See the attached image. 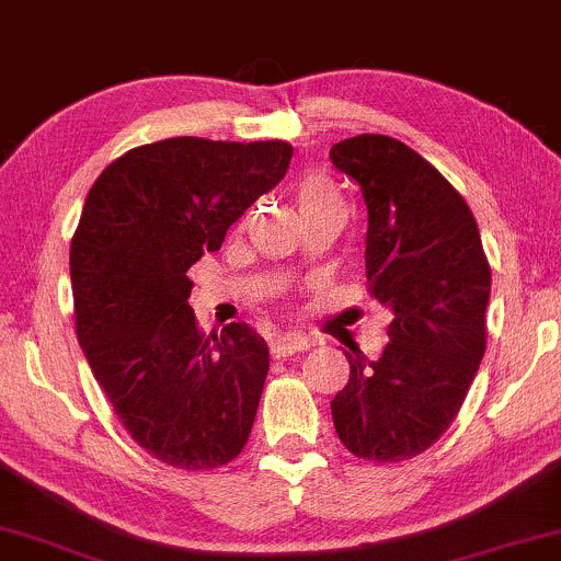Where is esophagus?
Masks as SVG:
<instances>
[{
    "label": "esophagus",
    "mask_w": 561,
    "mask_h": 561,
    "mask_svg": "<svg viewBox=\"0 0 561 561\" xmlns=\"http://www.w3.org/2000/svg\"><path fill=\"white\" fill-rule=\"evenodd\" d=\"M310 341L300 333H282L272 341V354L274 358H285L293 354H300V351H308Z\"/></svg>",
    "instance_id": "34e87169"
}]
</instances>
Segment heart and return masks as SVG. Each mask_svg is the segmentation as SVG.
Listing matches in <instances>:
<instances>
[{"mask_svg": "<svg viewBox=\"0 0 561 561\" xmlns=\"http://www.w3.org/2000/svg\"><path fill=\"white\" fill-rule=\"evenodd\" d=\"M297 207H300V215H308L325 207H341V197L323 174H310L297 184Z\"/></svg>", "mask_w": 561, "mask_h": 561, "instance_id": "heart-1", "label": "heart"}]
</instances>
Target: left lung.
Instances as JSON below:
<instances>
[{"label": "left lung", "instance_id": "left-lung-1", "mask_svg": "<svg viewBox=\"0 0 561 561\" xmlns=\"http://www.w3.org/2000/svg\"><path fill=\"white\" fill-rule=\"evenodd\" d=\"M331 161L362 186L369 289L392 310L382 356L346 354L333 425L358 459L405 461L442 438L480 369L490 264L465 197L413 148L367 133Z\"/></svg>", "mask_w": 561, "mask_h": 561}]
</instances>
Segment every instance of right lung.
<instances>
[{
	"instance_id": "obj_1",
	"label": "right lung",
	"mask_w": 561,
	"mask_h": 561,
	"mask_svg": "<svg viewBox=\"0 0 561 561\" xmlns=\"http://www.w3.org/2000/svg\"><path fill=\"white\" fill-rule=\"evenodd\" d=\"M285 140L167 138L112 161L71 241L77 335L125 431L179 469H215L249 442L268 346L245 323L199 333L186 272L282 182Z\"/></svg>"
}]
</instances>
